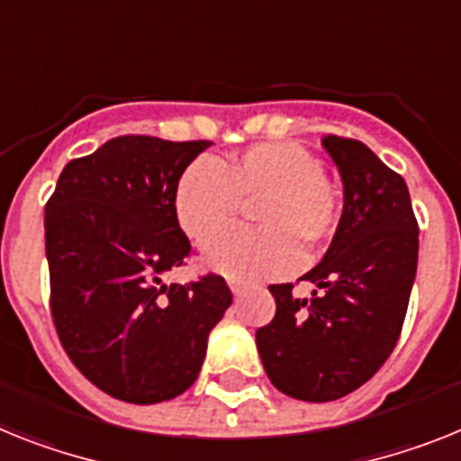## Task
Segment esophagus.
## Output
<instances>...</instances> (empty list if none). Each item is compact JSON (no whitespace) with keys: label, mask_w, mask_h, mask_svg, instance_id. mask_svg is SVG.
<instances>
[{"label":"esophagus","mask_w":461,"mask_h":461,"mask_svg":"<svg viewBox=\"0 0 461 461\" xmlns=\"http://www.w3.org/2000/svg\"><path fill=\"white\" fill-rule=\"evenodd\" d=\"M230 290L234 293V297H241L243 290H246V284L239 281V278H230Z\"/></svg>","instance_id":"esophagus-1"}]
</instances>
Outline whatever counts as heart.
I'll list each match as a JSON object with an SVG mask.
<instances>
[{"label":"heart","instance_id":"1","mask_svg":"<svg viewBox=\"0 0 461 461\" xmlns=\"http://www.w3.org/2000/svg\"><path fill=\"white\" fill-rule=\"evenodd\" d=\"M258 201L256 221L265 230L214 236L246 203ZM180 230L206 243L203 262L234 278L288 274L303 262L301 243L316 249L332 239L339 201L321 158L297 142H260L222 164L199 158L180 176L173 194Z\"/></svg>","mask_w":461,"mask_h":461}]
</instances>
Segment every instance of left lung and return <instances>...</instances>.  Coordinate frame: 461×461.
I'll return each mask as SVG.
<instances>
[{
  "mask_svg": "<svg viewBox=\"0 0 461 461\" xmlns=\"http://www.w3.org/2000/svg\"><path fill=\"white\" fill-rule=\"evenodd\" d=\"M338 166L344 208L323 260L293 284L269 285L272 323L255 332L267 377L285 396L326 403L373 377L393 351L415 284L420 227L405 180L363 142L326 135Z\"/></svg>",
  "mask_w": 461,
  "mask_h": 461,
  "instance_id": "obj_1",
  "label": "left lung"
}]
</instances>
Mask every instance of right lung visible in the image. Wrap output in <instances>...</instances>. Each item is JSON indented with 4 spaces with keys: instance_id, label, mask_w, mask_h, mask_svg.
<instances>
[{
    "instance_id": "obj_1",
    "label": "right lung",
    "mask_w": 461,
    "mask_h": 461,
    "mask_svg": "<svg viewBox=\"0 0 461 461\" xmlns=\"http://www.w3.org/2000/svg\"><path fill=\"white\" fill-rule=\"evenodd\" d=\"M208 140L119 135L72 158L44 211L51 316L81 375L149 405L187 392L231 304L218 274L164 284L192 253L173 194Z\"/></svg>"
}]
</instances>
